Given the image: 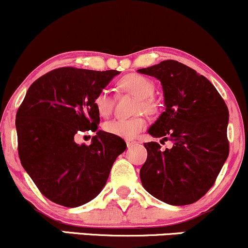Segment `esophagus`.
I'll list each match as a JSON object with an SVG mask.
<instances>
[{
  "mask_svg": "<svg viewBox=\"0 0 248 248\" xmlns=\"http://www.w3.org/2000/svg\"><path fill=\"white\" fill-rule=\"evenodd\" d=\"M126 143H127V147H128V148H130V147L134 146V144L136 143V141L132 140V139H127V140H126Z\"/></svg>",
  "mask_w": 248,
  "mask_h": 248,
  "instance_id": "1",
  "label": "esophagus"
}]
</instances>
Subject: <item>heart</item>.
<instances>
[{
    "label": "heart",
    "instance_id": "1",
    "mask_svg": "<svg viewBox=\"0 0 248 248\" xmlns=\"http://www.w3.org/2000/svg\"><path fill=\"white\" fill-rule=\"evenodd\" d=\"M118 87L124 92L129 93L138 98L135 113L144 112L147 114H155L157 112V105L153 99L155 92V84L147 77L132 73L124 76L118 82ZM95 109L101 116H108L114 108V98L108 90H101L96 93L93 99ZM147 120L143 115H136L130 119H112L105 122V132L122 139H133L138 136L142 130L146 129Z\"/></svg>",
    "mask_w": 248,
    "mask_h": 248
}]
</instances>
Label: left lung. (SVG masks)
<instances>
[{"instance_id": "obj_1", "label": "left lung", "mask_w": 248, "mask_h": 248, "mask_svg": "<svg viewBox=\"0 0 248 248\" xmlns=\"http://www.w3.org/2000/svg\"><path fill=\"white\" fill-rule=\"evenodd\" d=\"M138 71L157 78L164 93L166 112L148 133L173 142L164 152L157 142L144 143L142 186L170 205L195 203L211 189L229 156L226 104L205 77L182 62L164 61Z\"/></svg>"}]
</instances>
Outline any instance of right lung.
<instances>
[{"instance_id":"add662e5","label":"right lung","mask_w":248,"mask_h":248,"mask_svg":"<svg viewBox=\"0 0 248 248\" xmlns=\"http://www.w3.org/2000/svg\"><path fill=\"white\" fill-rule=\"evenodd\" d=\"M119 71L59 67L32 82L16 114L18 156L43 196L66 207L99 195L113 163L126 150L121 138L98 130L93 99ZM96 131L90 146L76 133Z\"/></svg>"}]
</instances>
